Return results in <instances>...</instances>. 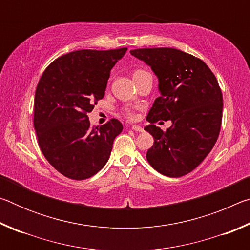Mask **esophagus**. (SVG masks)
<instances>
[{"mask_svg":"<svg viewBox=\"0 0 250 250\" xmlns=\"http://www.w3.org/2000/svg\"><path fill=\"white\" fill-rule=\"evenodd\" d=\"M131 129L134 130V131H137V132H143V128H142V126L137 125H131Z\"/></svg>","mask_w":250,"mask_h":250,"instance_id":"34e87169","label":"esophagus"}]
</instances>
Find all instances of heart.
<instances>
[{
	"instance_id": "1",
	"label": "heart",
	"mask_w": 250,
	"mask_h": 250,
	"mask_svg": "<svg viewBox=\"0 0 250 250\" xmlns=\"http://www.w3.org/2000/svg\"><path fill=\"white\" fill-rule=\"evenodd\" d=\"M145 73H146V71L143 70V69H135L134 73H133V77H135V76H139V75H142V74H145ZM125 113H126V115H128L129 117L132 116V115H131V112L129 111V110H126Z\"/></svg>"
}]
</instances>
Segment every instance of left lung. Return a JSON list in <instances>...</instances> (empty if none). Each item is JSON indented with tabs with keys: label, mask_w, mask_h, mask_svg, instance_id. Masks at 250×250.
<instances>
[{
	"label": "left lung",
	"mask_w": 250,
	"mask_h": 250,
	"mask_svg": "<svg viewBox=\"0 0 250 250\" xmlns=\"http://www.w3.org/2000/svg\"><path fill=\"white\" fill-rule=\"evenodd\" d=\"M131 55L151 66L161 96L154 100L145 130L154 138L146 152L150 166L163 175L192 172L213 149L221 131L223 95L215 75L202 59L176 48H139ZM171 120L166 131L154 124Z\"/></svg>",
	"instance_id": "1"
}]
</instances>
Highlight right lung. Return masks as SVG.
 Masks as SVG:
<instances>
[{"label":"right lung","instance_id":"obj_1","mask_svg":"<svg viewBox=\"0 0 250 250\" xmlns=\"http://www.w3.org/2000/svg\"><path fill=\"white\" fill-rule=\"evenodd\" d=\"M126 47L80 49L49 64L34 99V128L40 149L54 168L71 180H86L104 167L122 124L91 125L87 113L103 99L111 68Z\"/></svg>","mask_w":250,"mask_h":250}]
</instances>
